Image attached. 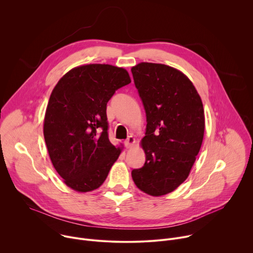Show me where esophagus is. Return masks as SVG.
Wrapping results in <instances>:
<instances>
[{"mask_svg": "<svg viewBox=\"0 0 253 253\" xmlns=\"http://www.w3.org/2000/svg\"><path fill=\"white\" fill-rule=\"evenodd\" d=\"M135 143V138L133 136H129L125 141H124V145L126 148H131L133 146V144Z\"/></svg>", "mask_w": 253, "mask_h": 253, "instance_id": "esophagus-1", "label": "esophagus"}]
</instances>
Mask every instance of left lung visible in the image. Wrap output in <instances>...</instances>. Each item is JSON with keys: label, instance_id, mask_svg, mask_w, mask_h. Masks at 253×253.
I'll return each instance as SVG.
<instances>
[{"label": "left lung", "instance_id": "obj_1", "mask_svg": "<svg viewBox=\"0 0 253 253\" xmlns=\"http://www.w3.org/2000/svg\"><path fill=\"white\" fill-rule=\"evenodd\" d=\"M131 72L147 122L141 141L146 160L132 170V178L143 192L165 195L185 181L200 150L205 128L202 101L177 69L143 62Z\"/></svg>", "mask_w": 253, "mask_h": 253}]
</instances>
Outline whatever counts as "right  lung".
Here are the masks:
<instances>
[{"label": "right lung", "instance_id": "add662e5", "mask_svg": "<svg viewBox=\"0 0 253 253\" xmlns=\"http://www.w3.org/2000/svg\"><path fill=\"white\" fill-rule=\"evenodd\" d=\"M131 83L128 72L108 64L76 67L65 74L49 99L44 138L54 168L79 192L100 187L121 148L108 138L107 103Z\"/></svg>", "mask_w": 253, "mask_h": 253}]
</instances>
